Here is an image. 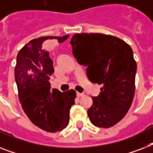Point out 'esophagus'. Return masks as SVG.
<instances>
[{
	"mask_svg": "<svg viewBox=\"0 0 153 153\" xmlns=\"http://www.w3.org/2000/svg\"><path fill=\"white\" fill-rule=\"evenodd\" d=\"M76 95H77V97L80 98V97H82V96L84 95V94L83 93H79V92H78V93L76 94Z\"/></svg>",
	"mask_w": 153,
	"mask_h": 153,
	"instance_id": "esophagus-1",
	"label": "esophagus"
}]
</instances>
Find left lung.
Returning a JSON list of instances; mask_svg holds the SVG:
<instances>
[{
  "label": "left lung",
  "instance_id": "obj_1",
  "mask_svg": "<svg viewBox=\"0 0 153 153\" xmlns=\"http://www.w3.org/2000/svg\"><path fill=\"white\" fill-rule=\"evenodd\" d=\"M70 43L78 62L87 67L89 80L102 85L87 110L90 121L100 128L114 126L126 116L134 96L133 50L122 39L101 33L75 34Z\"/></svg>",
  "mask_w": 153,
  "mask_h": 153
}]
</instances>
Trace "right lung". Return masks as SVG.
Instances as JSON below:
<instances>
[{
  "mask_svg": "<svg viewBox=\"0 0 153 153\" xmlns=\"http://www.w3.org/2000/svg\"><path fill=\"white\" fill-rule=\"evenodd\" d=\"M39 37L28 42L16 57L15 79L19 99L24 111L35 126L43 130L55 133L68 126L70 109L74 105V90L60 92L51 91L50 76L54 73L50 53L43 48L46 39H56L62 43L68 38Z\"/></svg>",
  "mask_w": 153,
  "mask_h": 153,
  "instance_id": "right-lung-1",
  "label": "right lung"
}]
</instances>
